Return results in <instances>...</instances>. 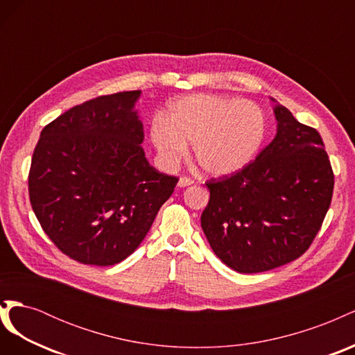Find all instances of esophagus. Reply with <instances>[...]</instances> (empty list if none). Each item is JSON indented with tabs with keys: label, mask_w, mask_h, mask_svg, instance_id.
Instances as JSON below:
<instances>
[{
	"label": "esophagus",
	"mask_w": 355,
	"mask_h": 355,
	"mask_svg": "<svg viewBox=\"0 0 355 355\" xmlns=\"http://www.w3.org/2000/svg\"><path fill=\"white\" fill-rule=\"evenodd\" d=\"M189 185H192V179H189L187 176H182L179 179V182H178V187L179 188H185V187H189Z\"/></svg>",
	"instance_id": "34e87169"
}]
</instances>
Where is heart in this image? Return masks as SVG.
Here are the masks:
<instances>
[{"mask_svg":"<svg viewBox=\"0 0 355 355\" xmlns=\"http://www.w3.org/2000/svg\"><path fill=\"white\" fill-rule=\"evenodd\" d=\"M268 123L259 105L231 96L197 93L170 102L155 116L149 137L161 161L176 166L192 153L210 176H230L249 166L265 142Z\"/></svg>","mask_w":355,"mask_h":355,"instance_id":"obj_1","label":"heart"}]
</instances>
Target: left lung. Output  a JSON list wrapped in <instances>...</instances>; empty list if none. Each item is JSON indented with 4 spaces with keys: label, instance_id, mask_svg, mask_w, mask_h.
<instances>
[{
    "label": "left lung",
    "instance_id": "8db88e82",
    "mask_svg": "<svg viewBox=\"0 0 355 355\" xmlns=\"http://www.w3.org/2000/svg\"><path fill=\"white\" fill-rule=\"evenodd\" d=\"M274 114L275 137L256 159L206 184L210 200L201 228L214 254L241 274L270 271L304 254L331 201L335 176L320 133L283 105Z\"/></svg>",
    "mask_w": 355,
    "mask_h": 355
}]
</instances>
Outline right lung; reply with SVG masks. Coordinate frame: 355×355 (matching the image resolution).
<instances>
[{
	"instance_id": "1",
	"label": "right lung",
	"mask_w": 355,
	"mask_h": 355,
	"mask_svg": "<svg viewBox=\"0 0 355 355\" xmlns=\"http://www.w3.org/2000/svg\"><path fill=\"white\" fill-rule=\"evenodd\" d=\"M141 93L73 106L40 135L28 179L31 206L49 239L77 262L110 266L130 256L178 184L145 157L135 110Z\"/></svg>"
}]
</instances>
